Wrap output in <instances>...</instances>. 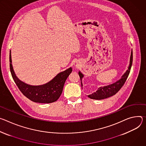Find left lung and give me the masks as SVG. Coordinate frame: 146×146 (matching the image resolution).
I'll list each match as a JSON object with an SVG mask.
<instances>
[{
	"instance_id": "obj_1",
	"label": "left lung",
	"mask_w": 146,
	"mask_h": 146,
	"mask_svg": "<svg viewBox=\"0 0 146 146\" xmlns=\"http://www.w3.org/2000/svg\"><path fill=\"white\" fill-rule=\"evenodd\" d=\"M132 62H133V52L132 51L131 58H130V63H129V66L128 70L123 75L121 79H119L117 82L113 84L112 85L104 86V87L99 88L96 92H94L92 94L89 95L88 96L89 98L94 100H102V99L110 98V97L115 94L121 89V88L123 86L124 84L125 83L126 80L129 76V74L130 73L131 67L132 65ZM78 74L80 79V81H81L82 79L84 76V75L80 72H79ZM81 86H82V82H81Z\"/></svg>"
}]
</instances>
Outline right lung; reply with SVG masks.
Returning <instances> with one entry per match:
<instances>
[{
	"label": "right lung",
	"instance_id": "right-lung-1",
	"mask_svg": "<svg viewBox=\"0 0 146 146\" xmlns=\"http://www.w3.org/2000/svg\"><path fill=\"white\" fill-rule=\"evenodd\" d=\"M9 58L10 72L14 82L26 98L35 103H51L57 101L61 94L65 82L72 70L71 68H70L59 73L46 84L40 86H31L21 81L16 76L11 64L10 52Z\"/></svg>",
	"mask_w": 146,
	"mask_h": 146
}]
</instances>
